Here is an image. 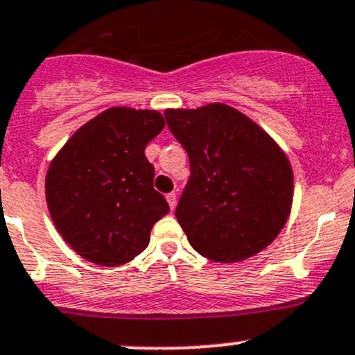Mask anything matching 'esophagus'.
I'll list each match as a JSON object with an SVG mask.
<instances>
[{
    "instance_id": "1",
    "label": "esophagus",
    "mask_w": 355,
    "mask_h": 355,
    "mask_svg": "<svg viewBox=\"0 0 355 355\" xmlns=\"http://www.w3.org/2000/svg\"><path fill=\"white\" fill-rule=\"evenodd\" d=\"M166 202H168V206H170L171 211H173L175 206H177V193H175V192L168 193V196H166Z\"/></svg>"
}]
</instances>
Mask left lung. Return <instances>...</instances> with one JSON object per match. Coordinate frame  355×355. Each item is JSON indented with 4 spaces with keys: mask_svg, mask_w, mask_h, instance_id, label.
<instances>
[{
    "mask_svg": "<svg viewBox=\"0 0 355 355\" xmlns=\"http://www.w3.org/2000/svg\"><path fill=\"white\" fill-rule=\"evenodd\" d=\"M165 119L190 159L175 216L192 248L223 263L267 248L293 206L286 153L259 124L225 103L166 109Z\"/></svg>",
    "mask_w": 355,
    "mask_h": 355,
    "instance_id": "1",
    "label": "left lung"
}]
</instances>
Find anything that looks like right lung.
<instances>
[{
	"label": "right lung",
	"mask_w": 355,
	"mask_h": 355,
	"mask_svg": "<svg viewBox=\"0 0 355 355\" xmlns=\"http://www.w3.org/2000/svg\"><path fill=\"white\" fill-rule=\"evenodd\" d=\"M165 128L158 110L112 107L81 125L59 149L46 175L55 230L96 266L130 262L170 207L153 189L144 149Z\"/></svg>",
	"instance_id": "obj_1"
}]
</instances>
